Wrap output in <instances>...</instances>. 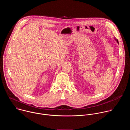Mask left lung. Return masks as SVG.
Returning a JSON list of instances; mask_svg holds the SVG:
<instances>
[{"mask_svg":"<svg viewBox=\"0 0 130 130\" xmlns=\"http://www.w3.org/2000/svg\"><path fill=\"white\" fill-rule=\"evenodd\" d=\"M116 41H117V43H118V44H119V42H118V40H117V39H116Z\"/></svg>","mask_w":130,"mask_h":130,"instance_id":"left-lung-1","label":"left lung"}]
</instances>
